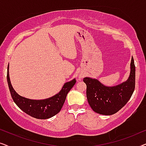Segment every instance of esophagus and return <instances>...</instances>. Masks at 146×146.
Returning <instances> with one entry per match:
<instances>
[{
    "mask_svg": "<svg viewBox=\"0 0 146 146\" xmlns=\"http://www.w3.org/2000/svg\"><path fill=\"white\" fill-rule=\"evenodd\" d=\"M78 77H79V78H83L84 75H83V74H80Z\"/></svg>",
    "mask_w": 146,
    "mask_h": 146,
    "instance_id": "34e87169",
    "label": "esophagus"
}]
</instances>
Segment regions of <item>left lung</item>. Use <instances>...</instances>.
<instances>
[{"mask_svg": "<svg viewBox=\"0 0 146 146\" xmlns=\"http://www.w3.org/2000/svg\"><path fill=\"white\" fill-rule=\"evenodd\" d=\"M135 67L131 58L130 73L126 81L113 86H107L98 80L85 77L88 104L95 112L110 115L116 113L129 101L135 89Z\"/></svg>", "mask_w": 146, "mask_h": 146, "instance_id": "1", "label": "left lung"}]
</instances>
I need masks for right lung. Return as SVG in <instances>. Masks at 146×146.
<instances>
[{
  "mask_svg": "<svg viewBox=\"0 0 146 146\" xmlns=\"http://www.w3.org/2000/svg\"><path fill=\"white\" fill-rule=\"evenodd\" d=\"M7 82L15 103L24 112L37 119H45L57 114L63 106L69 91L76 83V79L66 82L61 90L53 96L43 100H32L20 96L11 84L9 77V64L7 68Z\"/></svg>",
  "mask_w": 146,
  "mask_h": 146,
  "instance_id": "add662e5",
  "label": "right lung"
}]
</instances>
